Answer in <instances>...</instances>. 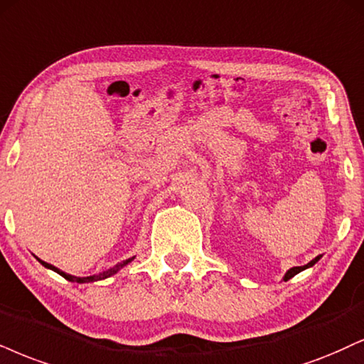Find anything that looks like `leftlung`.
<instances>
[{
  "instance_id": "obj_1",
  "label": "left lung",
  "mask_w": 364,
  "mask_h": 364,
  "mask_svg": "<svg viewBox=\"0 0 364 364\" xmlns=\"http://www.w3.org/2000/svg\"><path fill=\"white\" fill-rule=\"evenodd\" d=\"M319 259H321V257H316V258H314V259H312V262H311V263H307V264H306V267H294V268H290V270H289V272H287V275H285V280H290V278H291V277H295V275H297V273H299V272L306 270V268H309V267H312V264H316L317 262H319Z\"/></svg>"
}]
</instances>
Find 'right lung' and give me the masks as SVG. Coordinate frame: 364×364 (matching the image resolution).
<instances>
[{"label":"right lung","instance_id":"obj_1","mask_svg":"<svg viewBox=\"0 0 364 364\" xmlns=\"http://www.w3.org/2000/svg\"><path fill=\"white\" fill-rule=\"evenodd\" d=\"M133 258H129V259H127V262H124L123 264H127L128 262H132ZM40 263L43 264V267H47V268H50V270H53V272H57L58 275H62L65 278V280H70V282H77V284H86V282H94V280H102V278H107V277H111V275H114L116 272H118V267L116 268H113V270H109V272H106V273H101V275H92V277H73V275H69V273H65V272H60L58 270V268H55L53 267V264H50V263H47V262H42V259H38ZM123 264H121V267H123Z\"/></svg>","mask_w":364,"mask_h":364}]
</instances>
